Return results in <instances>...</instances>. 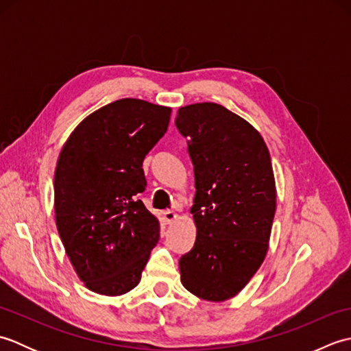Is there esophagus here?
<instances>
[{
  "label": "esophagus",
  "mask_w": 351,
  "mask_h": 351,
  "mask_svg": "<svg viewBox=\"0 0 351 351\" xmlns=\"http://www.w3.org/2000/svg\"><path fill=\"white\" fill-rule=\"evenodd\" d=\"M162 219H164V221L167 223V225H170V223H173L178 219V214L175 211L167 210V211L162 213Z\"/></svg>",
  "instance_id": "obj_1"
}]
</instances>
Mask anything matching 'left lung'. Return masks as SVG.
<instances>
[{"mask_svg":"<svg viewBox=\"0 0 351 351\" xmlns=\"http://www.w3.org/2000/svg\"><path fill=\"white\" fill-rule=\"evenodd\" d=\"M195 166L196 243L180 259L181 282L208 302L232 299L264 263L276 213L268 147L243 117L214 102L178 110Z\"/></svg>","mask_w":351,"mask_h":351,"instance_id":"obj_1","label":"left lung"}]
</instances>
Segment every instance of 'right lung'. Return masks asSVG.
I'll return each mask as SVG.
<instances>
[{
  "instance_id": "add662e5",
  "label": "right lung",
  "mask_w": 351,
  "mask_h": 351,
  "mask_svg": "<svg viewBox=\"0 0 351 351\" xmlns=\"http://www.w3.org/2000/svg\"><path fill=\"white\" fill-rule=\"evenodd\" d=\"M170 107L123 98L88 114L58 156L54 210L58 235L84 285L122 295L138 285L160 238V221L138 193L147 152L166 134Z\"/></svg>"
}]
</instances>
